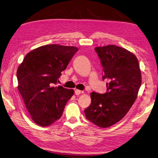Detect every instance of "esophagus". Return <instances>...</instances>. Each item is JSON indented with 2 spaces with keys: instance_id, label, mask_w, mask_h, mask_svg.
I'll use <instances>...</instances> for the list:
<instances>
[{
  "instance_id": "esophagus-1",
  "label": "esophagus",
  "mask_w": 158,
  "mask_h": 158,
  "mask_svg": "<svg viewBox=\"0 0 158 158\" xmlns=\"http://www.w3.org/2000/svg\"><path fill=\"white\" fill-rule=\"evenodd\" d=\"M81 93H83V91H81L79 90V89H75V94L76 96H79V95Z\"/></svg>"
}]
</instances>
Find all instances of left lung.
Listing matches in <instances>:
<instances>
[{"label":"left lung","instance_id":"1","mask_svg":"<svg viewBox=\"0 0 158 158\" xmlns=\"http://www.w3.org/2000/svg\"><path fill=\"white\" fill-rule=\"evenodd\" d=\"M95 50L103 67L102 79L109 83L106 93L91 94V104L84 112L91 123L107 128L122 119L136 100L141 73L137 58L123 48L108 45Z\"/></svg>","mask_w":158,"mask_h":158}]
</instances>
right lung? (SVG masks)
I'll return each instance as SVG.
<instances>
[{
  "instance_id": "add662e5",
  "label": "right lung",
  "mask_w": 158,
  "mask_h": 158,
  "mask_svg": "<svg viewBox=\"0 0 158 158\" xmlns=\"http://www.w3.org/2000/svg\"><path fill=\"white\" fill-rule=\"evenodd\" d=\"M78 48L58 44L45 45L25 56L17 71L18 89L32 120L41 127L59 119L74 90L56 86Z\"/></svg>"
}]
</instances>
